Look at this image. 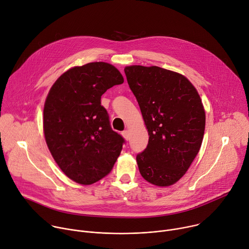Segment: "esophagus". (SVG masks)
Wrapping results in <instances>:
<instances>
[{
	"mask_svg": "<svg viewBox=\"0 0 249 249\" xmlns=\"http://www.w3.org/2000/svg\"><path fill=\"white\" fill-rule=\"evenodd\" d=\"M122 136H123L126 140H129V139H130V133H129V131H128V130H124V131L122 132Z\"/></svg>",
	"mask_w": 249,
	"mask_h": 249,
	"instance_id": "34e87169",
	"label": "esophagus"
}]
</instances>
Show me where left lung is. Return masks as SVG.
Here are the masks:
<instances>
[{
	"label": "left lung",
	"mask_w": 249,
	"mask_h": 249,
	"mask_svg": "<svg viewBox=\"0 0 249 249\" xmlns=\"http://www.w3.org/2000/svg\"><path fill=\"white\" fill-rule=\"evenodd\" d=\"M149 132L147 148L137 155L141 175L169 186L185 174L199 153L205 110L194 86L182 75L157 66L124 69Z\"/></svg>",
	"instance_id": "obj_1"
}]
</instances>
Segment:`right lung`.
I'll use <instances>...</instances> for the list:
<instances>
[{
	"instance_id": "right-lung-1",
	"label": "right lung",
	"mask_w": 249,
	"mask_h": 249,
	"mask_svg": "<svg viewBox=\"0 0 249 249\" xmlns=\"http://www.w3.org/2000/svg\"><path fill=\"white\" fill-rule=\"evenodd\" d=\"M124 79L112 65L89 63L65 72L52 86L43 110L48 149L62 171L77 183L107 175L125 140L110 126L101 95Z\"/></svg>"
}]
</instances>
